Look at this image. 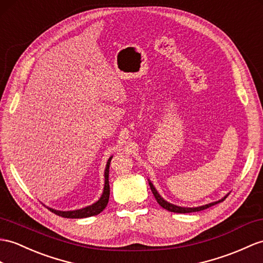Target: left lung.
I'll return each instance as SVG.
<instances>
[{
  "instance_id": "8db88e82",
  "label": "left lung",
  "mask_w": 263,
  "mask_h": 263,
  "mask_svg": "<svg viewBox=\"0 0 263 263\" xmlns=\"http://www.w3.org/2000/svg\"><path fill=\"white\" fill-rule=\"evenodd\" d=\"M149 186H151V190H152V192H153V194H154V196H155V198H156V201H157V203L159 204V205H161L163 209H165V210H167V211H170V212H174V213H191V212H198V211H202V210H205V209H208V208H210V206H212V205H215V204H217V203H220V202H223L224 200H226L227 198V196H224L222 200H219V201H216V202H212V203H210V204H205V205H202V206H198V208H183V206H177V205H174V204H172V203H168L167 201H165L164 198L158 194V192L156 191V189L154 187V185L152 184V182L149 181Z\"/></svg>"
}]
</instances>
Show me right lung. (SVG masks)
Wrapping results in <instances>:
<instances>
[{
	"mask_svg": "<svg viewBox=\"0 0 263 263\" xmlns=\"http://www.w3.org/2000/svg\"><path fill=\"white\" fill-rule=\"evenodd\" d=\"M111 157H109L106 165V170H105V186H104V192H102V195L100 196L99 200L91 204V205L86 206L80 210H74V211H57L54 209L48 208L51 212L62 216V217H67V219H82V217H89V216H93L97 215L100 212L104 211V209L107 206L108 201H109V195H110V187H109V165L111 162Z\"/></svg>",
	"mask_w": 263,
	"mask_h": 263,
	"instance_id": "obj_1",
	"label": "right lung"
}]
</instances>
